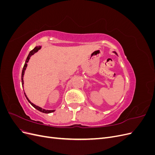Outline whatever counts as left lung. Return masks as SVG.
<instances>
[{
	"instance_id": "left-lung-1",
	"label": "left lung",
	"mask_w": 155,
	"mask_h": 155,
	"mask_svg": "<svg viewBox=\"0 0 155 155\" xmlns=\"http://www.w3.org/2000/svg\"><path fill=\"white\" fill-rule=\"evenodd\" d=\"M114 53H115L116 54H116V52H115V51H114Z\"/></svg>"
}]
</instances>
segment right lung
<instances>
[{
	"instance_id": "1",
	"label": "right lung",
	"mask_w": 155,
	"mask_h": 155,
	"mask_svg": "<svg viewBox=\"0 0 155 155\" xmlns=\"http://www.w3.org/2000/svg\"><path fill=\"white\" fill-rule=\"evenodd\" d=\"M41 46H36V47H35L34 49H33L32 50H31V51H30V53H29L28 55V57H27L26 60V61H25V65H24V67H23V68H22V71L21 80H22V86H23V84H24V81H23V76H24L25 71V70H26V67H27V63L28 62V61H29V59H30V58L31 56L32 55H34L35 52H37V51H38L39 50H40V49H41ZM25 96H26V97L27 100L29 101L30 104L33 107H34V108H35V109H36L37 110H39L40 112H43V113H51V112H54V111H55L54 110H45V109H42V108H41V107H38V106H37V105H34V104H32V103H31V102L28 100V98L27 97L26 95L25 94Z\"/></svg>"
}]
</instances>
